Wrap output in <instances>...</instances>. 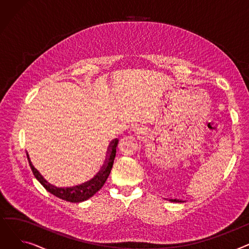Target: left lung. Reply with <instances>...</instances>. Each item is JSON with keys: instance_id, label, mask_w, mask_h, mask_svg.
<instances>
[{"instance_id": "left-lung-1", "label": "left lung", "mask_w": 249, "mask_h": 249, "mask_svg": "<svg viewBox=\"0 0 249 249\" xmlns=\"http://www.w3.org/2000/svg\"><path fill=\"white\" fill-rule=\"evenodd\" d=\"M172 202H177V203H180L181 201H179V200H177V199H176V200H172Z\"/></svg>"}]
</instances>
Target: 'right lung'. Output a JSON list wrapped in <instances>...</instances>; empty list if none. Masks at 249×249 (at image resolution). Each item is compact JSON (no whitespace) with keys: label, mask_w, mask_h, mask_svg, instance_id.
I'll use <instances>...</instances> for the list:
<instances>
[{"label":"right lung","mask_w":249,"mask_h":249,"mask_svg":"<svg viewBox=\"0 0 249 249\" xmlns=\"http://www.w3.org/2000/svg\"><path fill=\"white\" fill-rule=\"evenodd\" d=\"M118 142H119V140L117 138L111 141L108 147L106 160H105L101 171L93 178L84 182L82 185L69 187V188H58L49 184V182L43 178V176H41V174L34 167V165L30 160L28 153H27V159L34 177L44 187L46 191H48L50 194L54 195L55 197L62 199L64 201H68L71 203H81L89 199L90 197H93L98 191L102 189L105 181L107 180L114 163V160L116 156V147L118 145Z\"/></svg>","instance_id":"obj_1"}]
</instances>
